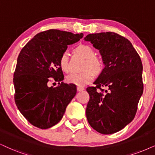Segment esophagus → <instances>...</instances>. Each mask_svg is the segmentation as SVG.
Masks as SVG:
<instances>
[{"instance_id": "esophagus-1", "label": "esophagus", "mask_w": 155, "mask_h": 155, "mask_svg": "<svg viewBox=\"0 0 155 155\" xmlns=\"http://www.w3.org/2000/svg\"><path fill=\"white\" fill-rule=\"evenodd\" d=\"M84 87H77V91H84Z\"/></svg>"}]
</instances>
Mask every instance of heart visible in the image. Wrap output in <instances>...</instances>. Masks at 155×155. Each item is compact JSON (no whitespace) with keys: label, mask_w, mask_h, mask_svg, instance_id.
Here are the masks:
<instances>
[{"label":"heart","mask_w":155,"mask_h":155,"mask_svg":"<svg viewBox=\"0 0 155 155\" xmlns=\"http://www.w3.org/2000/svg\"><path fill=\"white\" fill-rule=\"evenodd\" d=\"M76 53L85 58L86 63L84 64V72L81 74H71L66 77V81L68 83L74 84L79 87H84L90 83L94 78L95 73H99L103 68V64L99 58L95 57V52L91 46L85 44L79 45L75 48ZM59 65L61 70L66 73L70 71L68 65V54L64 52L59 59Z\"/></svg>","instance_id":"obj_1"}]
</instances>
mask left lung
<instances>
[{"mask_svg":"<svg viewBox=\"0 0 155 155\" xmlns=\"http://www.w3.org/2000/svg\"><path fill=\"white\" fill-rule=\"evenodd\" d=\"M84 41L99 51L105 66L94 82L95 87L87 89L88 122L101 134H114L136 114L143 93L142 61L130 41L116 33L89 34Z\"/></svg>","mask_w":155,"mask_h":155,"instance_id":"8db88e82","label":"left lung"}]
</instances>
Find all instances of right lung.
I'll list each match as a JSON object with an SVG mask.
<instances>
[{"label":"right lung","mask_w":155,"mask_h":155,"mask_svg":"<svg viewBox=\"0 0 155 155\" xmlns=\"http://www.w3.org/2000/svg\"><path fill=\"white\" fill-rule=\"evenodd\" d=\"M84 34L51 29L39 33L25 44L17 59L13 74L15 102L23 116L40 129L59 122L76 94V85L59 83L48 87V78L64 80L59 65L61 54Z\"/></svg>","instance_id":"right-lung-1"}]
</instances>
